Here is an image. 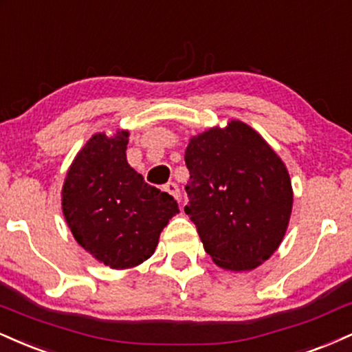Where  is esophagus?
<instances>
[{"label": "esophagus", "mask_w": 352, "mask_h": 352, "mask_svg": "<svg viewBox=\"0 0 352 352\" xmlns=\"http://www.w3.org/2000/svg\"><path fill=\"white\" fill-rule=\"evenodd\" d=\"M164 191L169 192L173 197H175V199L179 201V188H177L176 183H173V181H169V183L164 184Z\"/></svg>", "instance_id": "1"}]
</instances>
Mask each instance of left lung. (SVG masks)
Wrapping results in <instances>:
<instances>
[{"label":"left lung","mask_w":352,"mask_h":352,"mask_svg":"<svg viewBox=\"0 0 352 352\" xmlns=\"http://www.w3.org/2000/svg\"><path fill=\"white\" fill-rule=\"evenodd\" d=\"M184 161V212L214 262L235 272L265 262L282 242L293 204L278 155L257 131L232 120L191 138Z\"/></svg>","instance_id":"obj_1"}]
</instances>
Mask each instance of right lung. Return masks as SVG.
<instances>
[{
	"label": "right lung",
	"instance_id": "obj_1",
	"mask_svg": "<svg viewBox=\"0 0 352 352\" xmlns=\"http://www.w3.org/2000/svg\"><path fill=\"white\" fill-rule=\"evenodd\" d=\"M128 131L97 133L78 151L62 188V210L76 241L98 262L130 268L150 258L175 197L144 183L126 161Z\"/></svg>",
	"mask_w": 352,
	"mask_h": 352
}]
</instances>
